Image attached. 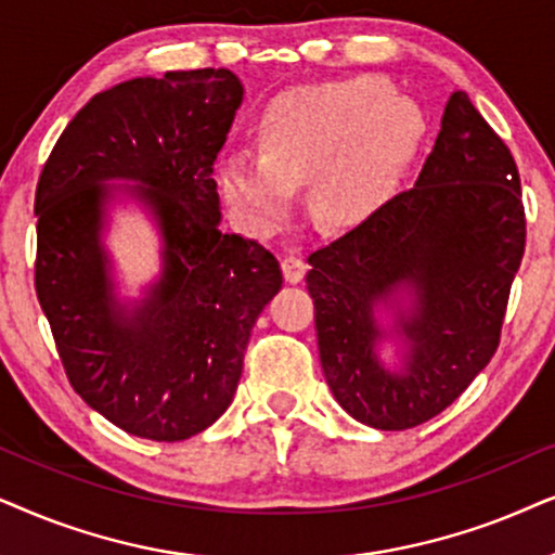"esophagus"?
<instances>
[{
    "label": "esophagus",
    "mask_w": 555,
    "mask_h": 555,
    "mask_svg": "<svg viewBox=\"0 0 555 555\" xmlns=\"http://www.w3.org/2000/svg\"><path fill=\"white\" fill-rule=\"evenodd\" d=\"M282 271H284V279L289 284H297V282H301V279H305V273H307V261L305 258H301L299 254H286L284 258H282Z\"/></svg>",
    "instance_id": "34e87169"
}]
</instances>
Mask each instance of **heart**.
Segmentation results:
<instances>
[{"label":"heart","instance_id":"heart-1","mask_svg":"<svg viewBox=\"0 0 555 555\" xmlns=\"http://www.w3.org/2000/svg\"><path fill=\"white\" fill-rule=\"evenodd\" d=\"M263 157L225 162L228 201L258 228L292 216L299 184L327 223L350 225L390 201L421 137V116L388 80L352 76L282 93L263 114Z\"/></svg>","mask_w":555,"mask_h":555}]
</instances>
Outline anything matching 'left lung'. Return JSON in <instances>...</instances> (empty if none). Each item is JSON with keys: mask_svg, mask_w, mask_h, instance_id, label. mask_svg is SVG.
<instances>
[{"mask_svg": "<svg viewBox=\"0 0 555 555\" xmlns=\"http://www.w3.org/2000/svg\"><path fill=\"white\" fill-rule=\"evenodd\" d=\"M522 254L518 165L456 91L416 184L309 254L320 360L337 403L380 431H405L452 405L498 350ZM401 285L417 305L399 321L410 358L393 376L374 350L383 335L372 309Z\"/></svg>", "mask_w": 555, "mask_h": 555, "instance_id": "obj_1", "label": "left lung"}]
</instances>
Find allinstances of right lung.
Returning <instances> with one entry per match:
<instances>
[{"mask_svg":"<svg viewBox=\"0 0 555 555\" xmlns=\"http://www.w3.org/2000/svg\"><path fill=\"white\" fill-rule=\"evenodd\" d=\"M241 99L225 68L118 83L78 111L37 180V301L73 390L134 437L182 441L223 416L284 284L261 243L218 231L212 162ZM106 179L140 182L166 241V273L134 315L115 305L100 248Z\"/></svg>","mask_w":555,"mask_h":555,"instance_id":"right-lung-1","label":"right lung"}]
</instances>
